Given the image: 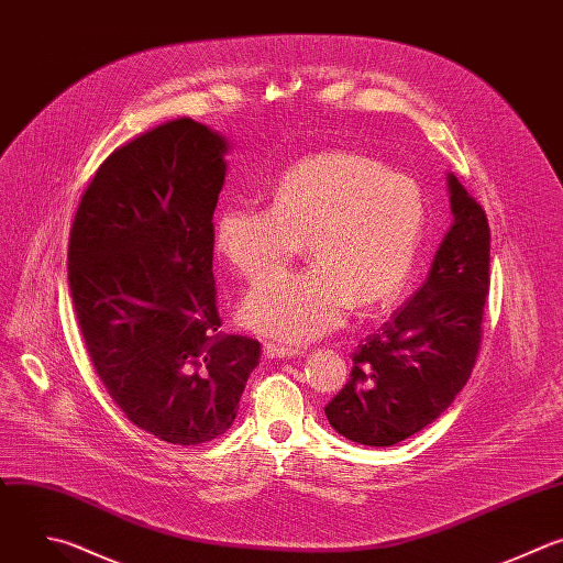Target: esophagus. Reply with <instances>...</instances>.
<instances>
[{
	"label": "esophagus",
	"instance_id": "1",
	"mask_svg": "<svg viewBox=\"0 0 563 563\" xmlns=\"http://www.w3.org/2000/svg\"><path fill=\"white\" fill-rule=\"evenodd\" d=\"M301 355L299 349H288V346H279V344H264V357L266 360H290Z\"/></svg>",
	"mask_w": 563,
	"mask_h": 563
}]
</instances>
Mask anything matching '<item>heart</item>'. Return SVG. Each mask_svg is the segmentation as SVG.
<instances>
[{
    "label": "heart",
    "mask_w": 563,
    "mask_h": 563,
    "mask_svg": "<svg viewBox=\"0 0 563 563\" xmlns=\"http://www.w3.org/2000/svg\"><path fill=\"white\" fill-rule=\"evenodd\" d=\"M421 186L382 159L323 151L290 166L271 208L223 206L214 244L244 277L260 279L306 243L313 266L255 284L242 299V323L284 344H306L340 328L353 306L382 310L408 288L426 233Z\"/></svg>",
    "instance_id": "obj_1"
}]
</instances>
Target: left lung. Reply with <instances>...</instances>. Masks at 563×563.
<instances>
[{
	"mask_svg": "<svg viewBox=\"0 0 563 563\" xmlns=\"http://www.w3.org/2000/svg\"><path fill=\"white\" fill-rule=\"evenodd\" d=\"M453 227L421 288L353 353L349 384L323 408L364 445H395L432 423L466 386L482 344L490 286L484 208L448 175Z\"/></svg>",
	"mask_w": 563,
	"mask_h": 563,
	"instance_id": "1",
	"label": "left lung"
}]
</instances>
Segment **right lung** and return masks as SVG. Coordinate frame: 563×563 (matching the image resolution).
I'll return each instance as SVG.
<instances>
[{
    "label": "right lung",
    "mask_w": 563,
    "mask_h": 563,
    "mask_svg": "<svg viewBox=\"0 0 563 563\" xmlns=\"http://www.w3.org/2000/svg\"><path fill=\"white\" fill-rule=\"evenodd\" d=\"M229 142L190 118L110 153L81 195L68 286L88 357L124 415L179 445L227 432L260 342L221 334L212 212Z\"/></svg>",
    "instance_id": "1"
}]
</instances>
